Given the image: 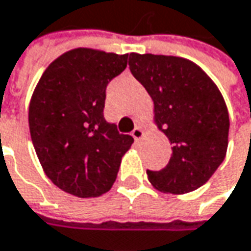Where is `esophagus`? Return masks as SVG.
<instances>
[{
  "label": "esophagus",
  "instance_id": "esophagus-1",
  "mask_svg": "<svg viewBox=\"0 0 251 251\" xmlns=\"http://www.w3.org/2000/svg\"><path fill=\"white\" fill-rule=\"evenodd\" d=\"M131 135L134 137V140H137V141H138V140H141V138H143V135H144V131H143V128H141V127L138 126V127H135V128L132 130Z\"/></svg>",
  "mask_w": 251,
  "mask_h": 251
}]
</instances>
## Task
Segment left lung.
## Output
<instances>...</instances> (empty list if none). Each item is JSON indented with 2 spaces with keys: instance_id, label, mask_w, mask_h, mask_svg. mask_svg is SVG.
Returning a JSON list of instances; mask_svg holds the SVG:
<instances>
[{
  "instance_id": "8db88e82",
  "label": "left lung",
  "mask_w": 251,
  "mask_h": 251,
  "mask_svg": "<svg viewBox=\"0 0 251 251\" xmlns=\"http://www.w3.org/2000/svg\"><path fill=\"white\" fill-rule=\"evenodd\" d=\"M132 76L154 101V124L168 137L172 155L161 171H147L164 194L192 192L223 162L229 144V113L218 86L189 59L130 53Z\"/></svg>"
}]
</instances>
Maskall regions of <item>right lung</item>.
<instances>
[{
	"label": "right lung",
	"mask_w": 251,
	"mask_h": 251,
	"mask_svg": "<svg viewBox=\"0 0 251 251\" xmlns=\"http://www.w3.org/2000/svg\"><path fill=\"white\" fill-rule=\"evenodd\" d=\"M128 53L76 48L44 72L29 103V131L46 176L79 198L108 192L134 143L103 114L107 83L127 68Z\"/></svg>",
	"instance_id": "1"
}]
</instances>
